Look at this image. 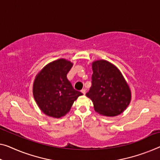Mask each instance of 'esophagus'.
Segmentation results:
<instances>
[{
  "instance_id": "esophagus-1",
  "label": "esophagus",
  "mask_w": 160,
  "mask_h": 160,
  "mask_svg": "<svg viewBox=\"0 0 160 160\" xmlns=\"http://www.w3.org/2000/svg\"><path fill=\"white\" fill-rule=\"evenodd\" d=\"M81 92H82V93L85 95V92H86V90H85V88H84V89H82V90H81Z\"/></svg>"
}]
</instances>
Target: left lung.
I'll return each instance as SVG.
<instances>
[{
    "label": "left lung",
    "mask_w": 160,
    "mask_h": 160,
    "mask_svg": "<svg viewBox=\"0 0 160 160\" xmlns=\"http://www.w3.org/2000/svg\"><path fill=\"white\" fill-rule=\"evenodd\" d=\"M92 86L86 96L91 99L95 111L106 116L123 113L130 103L132 92L120 70L109 62H92Z\"/></svg>",
    "instance_id": "8db88e82"
}]
</instances>
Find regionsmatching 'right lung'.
Instances as JSON below:
<instances>
[{"label": "right lung", "instance_id": "add662e5", "mask_svg": "<svg viewBox=\"0 0 160 160\" xmlns=\"http://www.w3.org/2000/svg\"><path fill=\"white\" fill-rule=\"evenodd\" d=\"M73 64L65 59L49 63L36 76L33 85L35 101L43 113L60 118L70 111L74 101L82 93L75 90L67 78Z\"/></svg>", "mask_w": 160, "mask_h": 160}]
</instances>
